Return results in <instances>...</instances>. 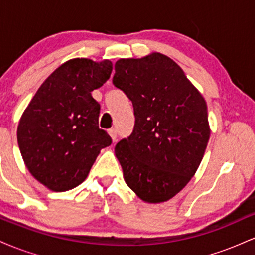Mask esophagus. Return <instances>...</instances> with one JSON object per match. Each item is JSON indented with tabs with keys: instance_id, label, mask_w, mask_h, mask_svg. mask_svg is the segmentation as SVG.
<instances>
[{
	"instance_id": "esophagus-1",
	"label": "esophagus",
	"mask_w": 255,
	"mask_h": 255,
	"mask_svg": "<svg viewBox=\"0 0 255 255\" xmlns=\"http://www.w3.org/2000/svg\"><path fill=\"white\" fill-rule=\"evenodd\" d=\"M108 133H109L111 140H113L114 142H115L116 140H118V130H116L115 128H111V129L108 130Z\"/></svg>"
}]
</instances>
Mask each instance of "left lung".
I'll list each match as a JSON object with an SVG mask.
<instances>
[{"instance_id": "8db88e82", "label": "left lung", "mask_w": 255, "mask_h": 255, "mask_svg": "<svg viewBox=\"0 0 255 255\" xmlns=\"http://www.w3.org/2000/svg\"><path fill=\"white\" fill-rule=\"evenodd\" d=\"M113 84L134 108L135 124L116 144L128 187L146 203H163L191 181L210 139L206 102L181 67L159 52L115 63Z\"/></svg>"}]
</instances>
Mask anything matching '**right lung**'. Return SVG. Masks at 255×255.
Masks as SVG:
<instances>
[{
    "mask_svg": "<svg viewBox=\"0 0 255 255\" xmlns=\"http://www.w3.org/2000/svg\"><path fill=\"white\" fill-rule=\"evenodd\" d=\"M109 60L73 58L42 84L17 126V144L28 171L54 192L87 177L111 137L99 129L101 105L91 92L110 78Z\"/></svg>",
    "mask_w": 255,
    "mask_h": 255,
    "instance_id": "obj_1",
    "label": "right lung"
}]
</instances>
